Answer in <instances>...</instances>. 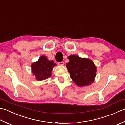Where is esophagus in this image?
<instances>
[{"instance_id":"esophagus-1","label":"esophagus","mask_w":125,"mask_h":125,"mask_svg":"<svg viewBox=\"0 0 125 125\" xmlns=\"http://www.w3.org/2000/svg\"><path fill=\"white\" fill-rule=\"evenodd\" d=\"M58 64H59V65H62V66H63V65H64V62H60L58 63Z\"/></svg>"}]
</instances>
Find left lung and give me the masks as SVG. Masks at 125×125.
I'll use <instances>...</instances> for the list:
<instances>
[{"label":"left lung","instance_id":"obj_1","mask_svg":"<svg viewBox=\"0 0 125 125\" xmlns=\"http://www.w3.org/2000/svg\"><path fill=\"white\" fill-rule=\"evenodd\" d=\"M68 59L70 62L66 66L74 83L80 87L91 85L94 81L96 72V67L92 61L76 55H71Z\"/></svg>","mask_w":125,"mask_h":125}]
</instances>
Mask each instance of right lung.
<instances>
[{
    "mask_svg": "<svg viewBox=\"0 0 125 125\" xmlns=\"http://www.w3.org/2000/svg\"><path fill=\"white\" fill-rule=\"evenodd\" d=\"M55 65L53 60H48L46 57L42 55L37 62L32 64V72L37 80H45L51 77L53 68Z\"/></svg>",
    "mask_w": 125,
    "mask_h": 125,
    "instance_id": "right-lung-1",
    "label": "right lung"
}]
</instances>
